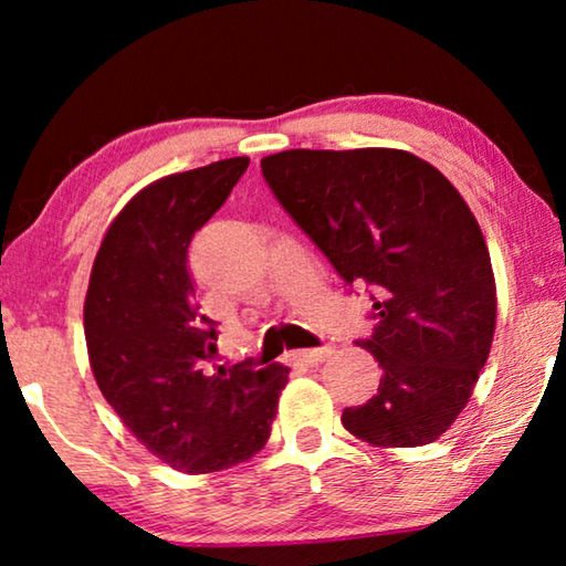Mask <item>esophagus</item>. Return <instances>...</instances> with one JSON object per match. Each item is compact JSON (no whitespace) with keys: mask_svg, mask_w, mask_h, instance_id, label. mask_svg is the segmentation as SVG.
I'll list each match as a JSON object with an SVG mask.
<instances>
[{"mask_svg":"<svg viewBox=\"0 0 566 566\" xmlns=\"http://www.w3.org/2000/svg\"><path fill=\"white\" fill-rule=\"evenodd\" d=\"M332 354V349H302V352H294V361H302V364H310V367H314V364H322L324 359H327Z\"/></svg>","mask_w":566,"mask_h":566,"instance_id":"obj_1","label":"esophagus"}]
</instances>
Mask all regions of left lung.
Instances as JSON below:
<instances>
[{
  "instance_id": "8db88e82",
  "label": "left lung",
  "mask_w": 566,
  "mask_h": 566,
  "mask_svg": "<svg viewBox=\"0 0 566 566\" xmlns=\"http://www.w3.org/2000/svg\"><path fill=\"white\" fill-rule=\"evenodd\" d=\"M266 185L347 284L375 290L381 379L342 424L371 447L442 437L472 397L496 324L490 249L442 171L405 149H286Z\"/></svg>"
}]
</instances>
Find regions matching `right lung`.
<instances>
[{"mask_svg": "<svg viewBox=\"0 0 566 566\" xmlns=\"http://www.w3.org/2000/svg\"><path fill=\"white\" fill-rule=\"evenodd\" d=\"M249 157L161 177L112 219L84 300L92 375L124 427L187 474L252 459L266 444L290 367L209 371L214 322L199 312L187 249L227 202Z\"/></svg>", "mask_w": 566, "mask_h": 566, "instance_id": "1", "label": "right lung"}]
</instances>
